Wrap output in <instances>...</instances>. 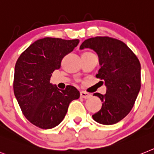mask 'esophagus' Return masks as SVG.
Masks as SVG:
<instances>
[{"mask_svg": "<svg viewBox=\"0 0 154 154\" xmlns=\"http://www.w3.org/2000/svg\"><path fill=\"white\" fill-rule=\"evenodd\" d=\"M80 97H82V98L87 99L90 98V97H91V94L90 93L85 92V91H81V92H80Z\"/></svg>", "mask_w": 154, "mask_h": 154, "instance_id": "1", "label": "esophagus"}]
</instances>
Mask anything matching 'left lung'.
<instances>
[{"mask_svg":"<svg viewBox=\"0 0 154 154\" xmlns=\"http://www.w3.org/2000/svg\"><path fill=\"white\" fill-rule=\"evenodd\" d=\"M97 53L101 68L96 77L106 86V94L95 93L102 101L101 109L92 116L99 124H115L123 120L134 106L141 88L140 62L125 43L109 37L85 40L80 49Z\"/></svg>","mask_w":154,"mask_h":154,"instance_id":"1","label":"left lung"}]
</instances>
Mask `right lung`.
I'll list each match as a JSON object with an SVG mask.
<instances>
[{
	"label": "right lung",
	"mask_w": 154,
	"mask_h": 154,
	"mask_svg": "<svg viewBox=\"0 0 154 154\" xmlns=\"http://www.w3.org/2000/svg\"><path fill=\"white\" fill-rule=\"evenodd\" d=\"M79 42V39L44 38L34 42L18 58L14 94L25 117L38 128H55L63 120L71 101L79 97L74 86L60 90L49 82L63 57Z\"/></svg>",
	"instance_id": "add662e5"
}]
</instances>
